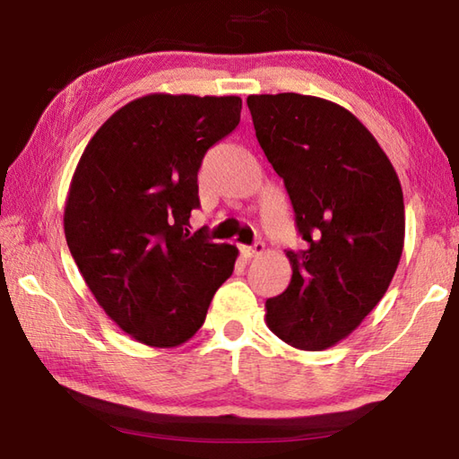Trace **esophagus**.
I'll return each mask as SVG.
<instances>
[{"mask_svg": "<svg viewBox=\"0 0 459 459\" xmlns=\"http://www.w3.org/2000/svg\"><path fill=\"white\" fill-rule=\"evenodd\" d=\"M263 251H265V245H263L261 240H257L253 247H240V253H243L245 259L259 257V255H263Z\"/></svg>", "mask_w": 459, "mask_h": 459, "instance_id": "obj_1", "label": "esophagus"}]
</instances>
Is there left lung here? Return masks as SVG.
Here are the masks:
<instances>
[{"label":"left lung","instance_id":"left-lung-1","mask_svg":"<svg viewBox=\"0 0 459 459\" xmlns=\"http://www.w3.org/2000/svg\"><path fill=\"white\" fill-rule=\"evenodd\" d=\"M261 150L290 194L304 251L291 281L265 301L269 330L299 351H325L383 299L405 243L399 176L370 131L320 97L247 99Z\"/></svg>","mask_w":459,"mask_h":459}]
</instances>
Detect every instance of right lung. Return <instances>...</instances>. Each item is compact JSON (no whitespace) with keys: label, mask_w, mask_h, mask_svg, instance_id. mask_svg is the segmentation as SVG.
Instances as JSON below:
<instances>
[{"label":"right lung","mask_w":459,"mask_h":459,"mask_svg":"<svg viewBox=\"0 0 459 459\" xmlns=\"http://www.w3.org/2000/svg\"><path fill=\"white\" fill-rule=\"evenodd\" d=\"M240 107V97H139L99 127L74 169L66 245L99 306L142 344L188 342L235 269L237 247L188 227L202 158L238 126Z\"/></svg>","instance_id":"obj_1"}]
</instances>
